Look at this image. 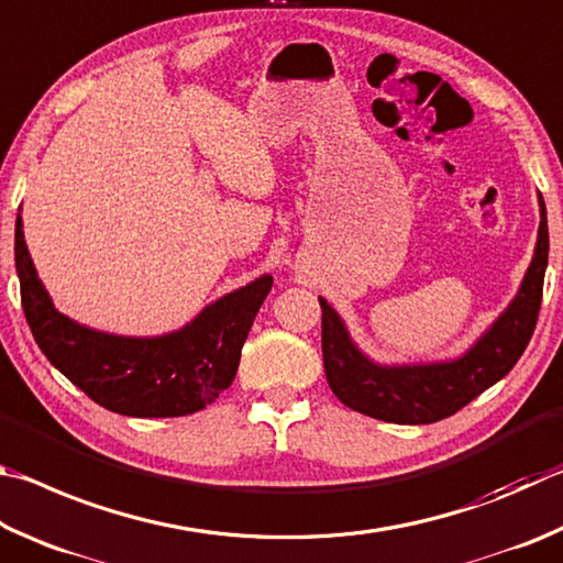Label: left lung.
I'll return each instance as SVG.
<instances>
[{"instance_id": "8db88e82", "label": "left lung", "mask_w": 563, "mask_h": 563, "mask_svg": "<svg viewBox=\"0 0 563 563\" xmlns=\"http://www.w3.org/2000/svg\"><path fill=\"white\" fill-rule=\"evenodd\" d=\"M539 205V242L517 299L495 321V327L457 361L400 368L376 366L353 346L339 313L319 299L323 368L331 390L343 406L386 422L428 426L455 416L515 368L537 329L549 262L547 207L541 195Z\"/></svg>"}]
</instances>
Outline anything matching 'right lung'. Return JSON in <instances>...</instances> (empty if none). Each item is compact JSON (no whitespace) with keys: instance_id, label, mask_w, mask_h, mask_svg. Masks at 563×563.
Instances as JSON below:
<instances>
[{"instance_id":"1","label":"right lung","mask_w":563,"mask_h":563,"mask_svg":"<svg viewBox=\"0 0 563 563\" xmlns=\"http://www.w3.org/2000/svg\"><path fill=\"white\" fill-rule=\"evenodd\" d=\"M14 262L22 309L44 356L106 410L131 418H177L210 406L232 386L242 343L272 276L246 284L207 307L185 329L161 339L111 336L54 309L26 252L16 217Z\"/></svg>"}]
</instances>
